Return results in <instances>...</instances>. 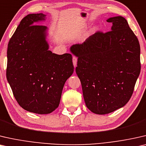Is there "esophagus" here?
I'll use <instances>...</instances> for the list:
<instances>
[{
	"label": "esophagus",
	"instance_id": "1",
	"mask_svg": "<svg viewBox=\"0 0 146 146\" xmlns=\"http://www.w3.org/2000/svg\"><path fill=\"white\" fill-rule=\"evenodd\" d=\"M73 65L74 67L77 66V58L75 56L73 57Z\"/></svg>",
	"mask_w": 146,
	"mask_h": 146
}]
</instances>
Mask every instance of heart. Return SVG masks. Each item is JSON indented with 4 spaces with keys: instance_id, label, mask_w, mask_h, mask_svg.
Returning <instances> with one entry per match:
<instances>
[{
    "instance_id": "heart-1",
    "label": "heart",
    "mask_w": 146,
    "mask_h": 146,
    "mask_svg": "<svg viewBox=\"0 0 146 146\" xmlns=\"http://www.w3.org/2000/svg\"><path fill=\"white\" fill-rule=\"evenodd\" d=\"M96 30V28H94V29H93V30Z\"/></svg>"
}]
</instances>
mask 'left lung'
<instances>
[{
	"instance_id": "8db88e82",
	"label": "left lung",
	"mask_w": 146,
	"mask_h": 146,
	"mask_svg": "<svg viewBox=\"0 0 146 146\" xmlns=\"http://www.w3.org/2000/svg\"><path fill=\"white\" fill-rule=\"evenodd\" d=\"M111 31L97 32L70 51L78 57L76 73L87 107L106 114L126 105L141 69L140 46L122 16L109 18Z\"/></svg>"
}]
</instances>
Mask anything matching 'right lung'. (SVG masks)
<instances>
[{
	"label": "right lung",
	"instance_id": "add662e5",
	"mask_svg": "<svg viewBox=\"0 0 146 146\" xmlns=\"http://www.w3.org/2000/svg\"><path fill=\"white\" fill-rule=\"evenodd\" d=\"M43 13L30 14L21 20L7 50V78L16 101L24 110L39 114L58 107L65 83L74 67L70 53L49 50L48 27Z\"/></svg>",
	"mask_w": 146,
	"mask_h": 146
}]
</instances>
